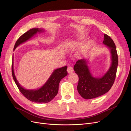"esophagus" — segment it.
I'll return each mask as SVG.
<instances>
[{"label": "esophagus", "mask_w": 131, "mask_h": 131, "mask_svg": "<svg viewBox=\"0 0 131 131\" xmlns=\"http://www.w3.org/2000/svg\"><path fill=\"white\" fill-rule=\"evenodd\" d=\"M67 71H68V72L69 73L73 72V68L72 67H71V66H69V67H68V68H67Z\"/></svg>", "instance_id": "1"}]
</instances>
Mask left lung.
I'll return each mask as SVG.
<instances>
[{
	"label": "left lung",
	"instance_id": "1",
	"mask_svg": "<svg viewBox=\"0 0 131 131\" xmlns=\"http://www.w3.org/2000/svg\"><path fill=\"white\" fill-rule=\"evenodd\" d=\"M103 43L109 48L111 54V65L108 71L101 78L94 77L91 73L85 59L79 60L73 67V70L79 77L77 90L85 99H91L104 94L113 85L118 64V57L115 43L110 37L104 35Z\"/></svg>",
	"mask_w": 131,
	"mask_h": 131
}]
</instances>
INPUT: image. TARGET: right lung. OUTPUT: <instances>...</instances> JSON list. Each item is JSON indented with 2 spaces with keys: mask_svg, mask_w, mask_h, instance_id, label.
I'll list each match as a JSON object with an SVG mask.
<instances>
[{
  "mask_svg": "<svg viewBox=\"0 0 131 131\" xmlns=\"http://www.w3.org/2000/svg\"><path fill=\"white\" fill-rule=\"evenodd\" d=\"M41 31H43L42 29L34 28L25 32L17 40L14 45V50L21 43L30 39L37 32ZM67 69V66H65L55 70L46 83L39 89L35 90L24 89L18 83L14 72L13 63H12V73L16 85L24 96L32 102L42 103L50 102L57 95L61 80L68 74Z\"/></svg>",
  "mask_w": 131,
  "mask_h": 131,
  "instance_id": "obj_1",
  "label": "right lung"
}]
</instances>
